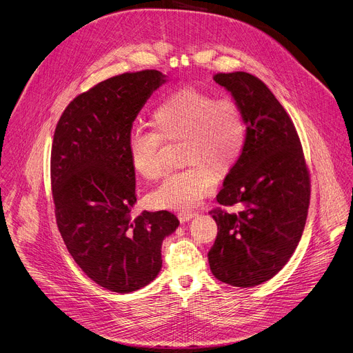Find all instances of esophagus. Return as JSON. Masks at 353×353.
<instances>
[{"instance_id":"34e87169","label":"esophagus","mask_w":353,"mask_h":353,"mask_svg":"<svg viewBox=\"0 0 353 353\" xmlns=\"http://www.w3.org/2000/svg\"><path fill=\"white\" fill-rule=\"evenodd\" d=\"M194 212H188V211H181V212H179V219H180V222H187V221H190L191 218H194Z\"/></svg>"}]
</instances>
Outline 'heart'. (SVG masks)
Masks as SVG:
<instances>
[{
    "instance_id": "heart-1",
    "label": "heart",
    "mask_w": 353,
    "mask_h": 353,
    "mask_svg": "<svg viewBox=\"0 0 353 353\" xmlns=\"http://www.w3.org/2000/svg\"><path fill=\"white\" fill-rule=\"evenodd\" d=\"M154 131L135 130L128 139L132 168L143 179H157L165 170L163 141L183 142L187 169L169 174L149 197L160 210L190 211L214 193L218 174L235 168L246 145V122L230 99L194 90H179L153 110Z\"/></svg>"
}]
</instances>
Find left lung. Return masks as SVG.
I'll use <instances>...</instances> for the list:
<instances>
[{
    "mask_svg": "<svg viewBox=\"0 0 353 353\" xmlns=\"http://www.w3.org/2000/svg\"><path fill=\"white\" fill-rule=\"evenodd\" d=\"M246 122L245 150L223 180L218 225L208 252L212 274L235 287H254L277 274L294 253L310 205V173L293 121L268 85L249 73H218Z\"/></svg>",
    "mask_w": 353,
    "mask_h": 353,
    "instance_id": "obj_1",
    "label": "left lung"
}]
</instances>
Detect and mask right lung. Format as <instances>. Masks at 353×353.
Returning a JSON list of instances; mask_svg holds the SVG:
<instances>
[{"mask_svg": "<svg viewBox=\"0 0 353 353\" xmlns=\"http://www.w3.org/2000/svg\"><path fill=\"white\" fill-rule=\"evenodd\" d=\"M157 70L123 73L94 85L63 111L52 145L50 180L59 231L80 269L114 293L148 285L162 269V242L179 227L169 211L137 218L128 139L154 90Z\"/></svg>", "mask_w": 353, "mask_h": 353, "instance_id": "right-lung-1", "label": "right lung"}]
</instances>
